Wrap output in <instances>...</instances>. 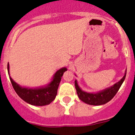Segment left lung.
Here are the masks:
<instances>
[{"instance_id":"left-lung-1","label":"left lung","mask_w":135,"mask_h":135,"mask_svg":"<svg viewBox=\"0 0 135 135\" xmlns=\"http://www.w3.org/2000/svg\"><path fill=\"white\" fill-rule=\"evenodd\" d=\"M126 70L124 77L119 81L112 86L110 88L105 89L103 91L97 93H88L86 92L82 91L80 87L78 86L76 80H75V87L76 89V93L78 94V96L80 99L84 103L89 105H100L105 104L112 99L113 97L118 91L120 86L123 83L125 78H126Z\"/></svg>"}]
</instances>
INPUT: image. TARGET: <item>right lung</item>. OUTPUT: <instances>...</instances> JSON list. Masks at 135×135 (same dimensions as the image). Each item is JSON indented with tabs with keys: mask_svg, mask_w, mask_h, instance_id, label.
<instances>
[{
	"mask_svg": "<svg viewBox=\"0 0 135 135\" xmlns=\"http://www.w3.org/2000/svg\"><path fill=\"white\" fill-rule=\"evenodd\" d=\"M8 73L9 74V63L7 65ZM67 70L65 68H61L55 74L53 80L47 86L40 89H27L22 88L14 82L9 75L11 82L16 93L20 98L32 105L43 106L49 105L55 99L57 89L64 73Z\"/></svg>",
	"mask_w": 135,
	"mask_h": 135,
	"instance_id": "add662e5",
	"label": "right lung"
}]
</instances>
